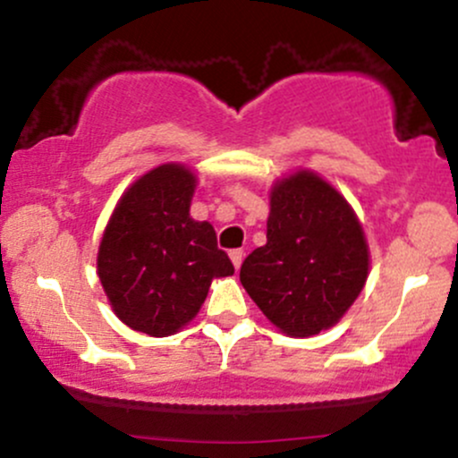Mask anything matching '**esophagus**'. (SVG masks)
<instances>
[{
  "instance_id": "34e87169",
  "label": "esophagus",
  "mask_w": 458,
  "mask_h": 458,
  "mask_svg": "<svg viewBox=\"0 0 458 458\" xmlns=\"http://www.w3.org/2000/svg\"><path fill=\"white\" fill-rule=\"evenodd\" d=\"M243 256H245L243 250H233V251H230V260H233L234 269H241V262H243Z\"/></svg>"
}]
</instances>
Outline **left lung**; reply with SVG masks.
Masks as SVG:
<instances>
[{"instance_id": "left-lung-1", "label": "left lung", "mask_w": 458, "mask_h": 458, "mask_svg": "<svg viewBox=\"0 0 458 458\" xmlns=\"http://www.w3.org/2000/svg\"><path fill=\"white\" fill-rule=\"evenodd\" d=\"M370 269L364 228L346 198L312 170L277 178L267 243L241 265V284L282 334L310 338L334 327Z\"/></svg>"}]
</instances>
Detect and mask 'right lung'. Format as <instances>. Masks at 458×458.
Here are the masks:
<instances>
[{"instance_id": "right-lung-1", "label": "right lung", "mask_w": 458, "mask_h": 458, "mask_svg": "<svg viewBox=\"0 0 458 458\" xmlns=\"http://www.w3.org/2000/svg\"><path fill=\"white\" fill-rule=\"evenodd\" d=\"M196 187L182 163L152 167L120 196L98 245L97 273L114 314L155 338L191 323L215 277L234 273L213 225L189 215Z\"/></svg>"}]
</instances>
